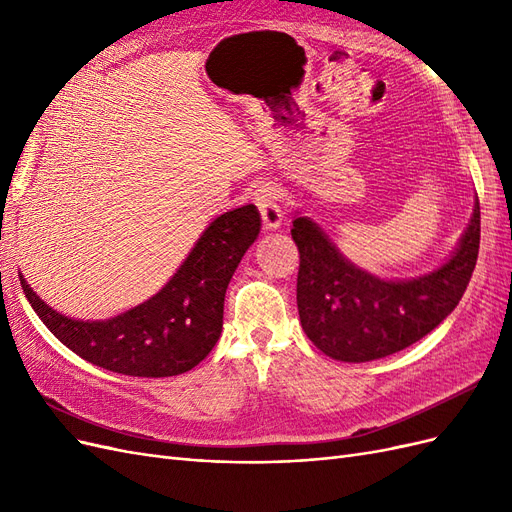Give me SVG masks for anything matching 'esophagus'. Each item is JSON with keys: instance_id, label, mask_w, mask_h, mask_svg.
<instances>
[{"instance_id": "obj_1", "label": "esophagus", "mask_w": 512, "mask_h": 512, "mask_svg": "<svg viewBox=\"0 0 512 512\" xmlns=\"http://www.w3.org/2000/svg\"><path fill=\"white\" fill-rule=\"evenodd\" d=\"M254 203L260 211L262 224H265L267 230H275L282 226L284 211H282L280 203H277V192L271 183H262L260 188L254 192Z\"/></svg>"}]
</instances>
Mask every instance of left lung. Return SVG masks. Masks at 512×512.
<instances>
[{"label": "left lung", "mask_w": 512, "mask_h": 512, "mask_svg": "<svg viewBox=\"0 0 512 512\" xmlns=\"http://www.w3.org/2000/svg\"><path fill=\"white\" fill-rule=\"evenodd\" d=\"M297 305L305 335L331 359L365 363L412 346L453 312L478 258L480 207L444 265L410 280H386L348 260L312 218L297 211Z\"/></svg>", "instance_id": "obj_1"}]
</instances>
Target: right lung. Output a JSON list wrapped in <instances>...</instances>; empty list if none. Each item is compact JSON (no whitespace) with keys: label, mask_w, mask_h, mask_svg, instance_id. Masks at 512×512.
<instances>
[{"label":"right lung","mask_w":512,"mask_h":512,"mask_svg":"<svg viewBox=\"0 0 512 512\" xmlns=\"http://www.w3.org/2000/svg\"><path fill=\"white\" fill-rule=\"evenodd\" d=\"M260 222L254 205L222 213L153 297L113 318L76 320L59 314L21 273L19 280L46 329L81 359L123 376H179L218 344L226 288L243 254L256 241Z\"/></svg>","instance_id":"1"}]
</instances>
